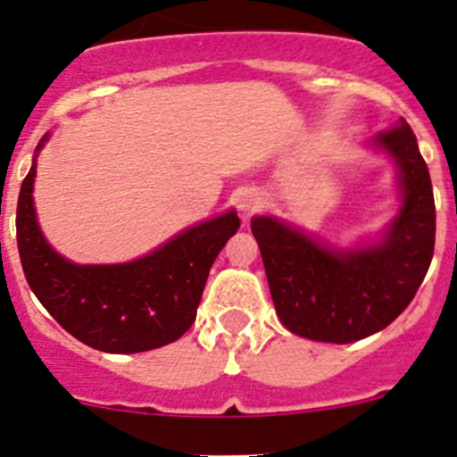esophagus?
<instances>
[{"instance_id": "34e87169", "label": "esophagus", "mask_w": 457, "mask_h": 457, "mask_svg": "<svg viewBox=\"0 0 457 457\" xmlns=\"http://www.w3.org/2000/svg\"><path fill=\"white\" fill-rule=\"evenodd\" d=\"M261 204H262V199H261V195H258V192H253V190L238 192L237 208H238V212H241L243 219H249V216H252L258 208H261Z\"/></svg>"}]
</instances>
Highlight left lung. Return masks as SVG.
I'll return each mask as SVG.
<instances>
[{"instance_id": "left-lung-1", "label": "left lung", "mask_w": 457, "mask_h": 457, "mask_svg": "<svg viewBox=\"0 0 457 457\" xmlns=\"http://www.w3.org/2000/svg\"><path fill=\"white\" fill-rule=\"evenodd\" d=\"M368 146L394 162L398 188L396 214L374 238L339 247L278 216L252 219L276 313L313 342L350 344L390 326L434 258V190L414 131L401 118Z\"/></svg>"}]
</instances>
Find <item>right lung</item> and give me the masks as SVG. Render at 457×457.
Listing matches in <instances>:
<instances>
[{"mask_svg": "<svg viewBox=\"0 0 457 457\" xmlns=\"http://www.w3.org/2000/svg\"><path fill=\"white\" fill-rule=\"evenodd\" d=\"M47 140L50 133L38 142L17 204L19 258L32 293L67 333L103 353L177 342L195 321L210 267L241 228L237 210L201 220L131 262L79 265L52 249L38 228L32 192Z\"/></svg>", "mask_w": 457, "mask_h": 457, "instance_id": "obj_1", "label": "right lung"}]
</instances>
